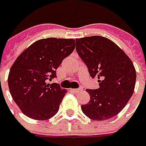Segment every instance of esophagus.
Instances as JSON below:
<instances>
[{"label": "esophagus", "mask_w": 146, "mask_h": 146, "mask_svg": "<svg viewBox=\"0 0 146 146\" xmlns=\"http://www.w3.org/2000/svg\"><path fill=\"white\" fill-rule=\"evenodd\" d=\"M83 90V88H75V89H73V92H75V93H77V92H80V91H82Z\"/></svg>", "instance_id": "obj_1"}]
</instances>
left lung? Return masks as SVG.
I'll return each instance as SVG.
<instances>
[{
	"instance_id": "left-lung-1",
	"label": "left lung",
	"mask_w": 146,
	"mask_h": 146,
	"mask_svg": "<svg viewBox=\"0 0 146 146\" xmlns=\"http://www.w3.org/2000/svg\"><path fill=\"white\" fill-rule=\"evenodd\" d=\"M76 50L100 88L86 89L90 101L81 105L83 113L95 121L117 115L134 91L136 70L130 58L109 38L90 36L76 39Z\"/></svg>"
}]
</instances>
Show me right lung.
<instances>
[{
    "label": "right lung",
    "instance_id": "add662e5",
    "mask_svg": "<svg viewBox=\"0 0 146 146\" xmlns=\"http://www.w3.org/2000/svg\"><path fill=\"white\" fill-rule=\"evenodd\" d=\"M75 49V39L47 38L25 49L10 69L8 84L12 97L25 115L46 120L55 115L67 92L58 84L56 70Z\"/></svg>",
    "mask_w": 146,
    "mask_h": 146
}]
</instances>
